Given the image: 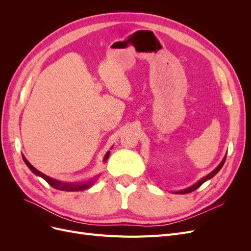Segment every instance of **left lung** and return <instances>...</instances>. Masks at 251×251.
Here are the masks:
<instances>
[{
    "label": "left lung",
    "mask_w": 251,
    "mask_h": 251,
    "mask_svg": "<svg viewBox=\"0 0 251 251\" xmlns=\"http://www.w3.org/2000/svg\"><path fill=\"white\" fill-rule=\"evenodd\" d=\"M225 160H226V156L223 158V160H222V162L220 163L217 168L212 171L211 173H209L207 176H205V177H203L201 180H199L198 182H197V183H195L194 185H192V186H189V187H187V188H185V189H183V191H179V192H176V194H188V193H192V192H194V191H196L197 188H199L205 181H207V180H209V179H211L212 177L215 176V175L222 169V166H223V164H224V162H225Z\"/></svg>",
    "instance_id": "left-lung-1"
}]
</instances>
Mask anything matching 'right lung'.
<instances>
[{
    "label": "right lung",
    "mask_w": 251,
    "mask_h": 251,
    "mask_svg": "<svg viewBox=\"0 0 251 251\" xmlns=\"http://www.w3.org/2000/svg\"><path fill=\"white\" fill-rule=\"evenodd\" d=\"M109 156H110V151H107V154H105V156L103 158V161L104 162L108 160ZM23 160H24L26 165L28 166L30 170H31L32 173L37 175V176L42 177L44 180H46L48 182L49 185H51L52 187H54L56 189H59V191L77 192V191H82V189L89 188V187H91V185L93 184V180H90V181H87V182H79V183H78V182H75V183H71V182H63V181H58V180H55V179H52V178L46 176V175H44L43 173H41L40 171H37L35 168H33V166L28 162V160L24 156H23Z\"/></svg>",
    "instance_id": "obj_1"
}]
</instances>
